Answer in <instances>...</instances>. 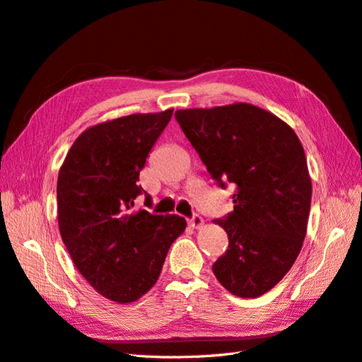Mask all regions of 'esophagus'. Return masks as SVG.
<instances>
[{"label": "esophagus", "mask_w": 362, "mask_h": 362, "mask_svg": "<svg viewBox=\"0 0 362 362\" xmlns=\"http://www.w3.org/2000/svg\"><path fill=\"white\" fill-rule=\"evenodd\" d=\"M189 225L192 228H194V229H199V228L204 226V218L201 216H198V214H194L189 221Z\"/></svg>", "instance_id": "34e87169"}]
</instances>
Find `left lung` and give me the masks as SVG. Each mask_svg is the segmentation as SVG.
I'll use <instances>...</instances> for the list:
<instances>
[{
	"label": "left lung",
	"mask_w": 362,
	"mask_h": 362,
	"mask_svg": "<svg viewBox=\"0 0 362 362\" xmlns=\"http://www.w3.org/2000/svg\"><path fill=\"white\" fill-rule=\"evenodd\" d=\"M175 117L211 178L234 185V211L214 221L229 246L213 273L231 294L259 298L287 275L306 235L313 185L300 140L247 103L185 108Z\"/></svg>",
	"instance_id": "8db88e82"
}]
</instances>
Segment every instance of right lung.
Listing matches in <instances>:
<instances>
[{
  "instance_id": "add662e5",
  "label": "right lung",
  "mask_w": 362,
  "mask_h": 362,
  "mask_svg": "<svg viewBox=\"0 0 362 362\" xmlns=\"http://www.w3.org/2000/svg\"><path fill=\"white\" fill-rule=\"evenodd\" d=\"M172 113H136L89 127L59 170L63 243L83 278L116 303L136 302L154 287L170 245L187 226L180 216L134 210L145 193L139 173Z\"/></svg>"
}]
</instances>
